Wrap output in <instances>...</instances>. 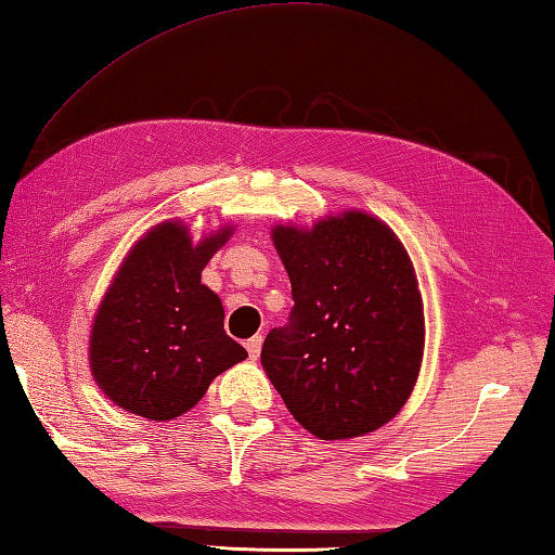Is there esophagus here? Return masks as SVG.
Returning <instances> with one entry per match:
<instances>
[{
  "mask_svg": "<svg viewBox=\"0 0 555 555\" xmlns=\"http://www.w3.org/2000/svg\"><path fill=\"white\" fill-rule=\"evenodd\" d=\"M261 341H264V339H261V335H255V337H251V339H247V354H249V359H257L259 357V351H261Z\"/></svg>",
  "mask_w": 555,
  "mask_h": 555,
  "instance_id": "esophagus-1",
  "label": "esophagus"
}]
</instances>
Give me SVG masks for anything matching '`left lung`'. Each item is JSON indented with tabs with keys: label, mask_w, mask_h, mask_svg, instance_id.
I'll use <instances>...</instances> for the list:
<instances>
[{
	"label": "left lung",
	"mask_w": 555,
	"mask_h": 555,
	"mask_svg": "<svg viewBox=\"0 0 555 555\" xmlns=\"http://www.w3.org/2000/svg\"><path fill=\"white\" fill-rule=\"evenodd\" d=\"M291 279L288 325L261 347V366L300 425L351 439L405 405L425 349V312L405 247L359 210L312 230H271Z\"/></svg>",
	"instance_id": "obj_1"
}]
</instances>
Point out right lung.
Instances as JSON below:
<instances>
[{
	"instance_id": "obj_1",
	"label": "right lung",
	"mask_w": 555,
	"mask_h": 555,
	"mask_svg": "<svg viewBox=\"0 0 555 555\" xmlns=\"http://www.w3.org/2000/svg\"><path fill=\"white\" fill-rule=\"evenodd\" d=\"M228 237L230 228L194 245L186 228L169 220L126 257L89 341L94 380L118 408L157 422L179 417L218 374L247 359L225 335L220 298L201 284Z\"/></svg>"
}]
</instances>
